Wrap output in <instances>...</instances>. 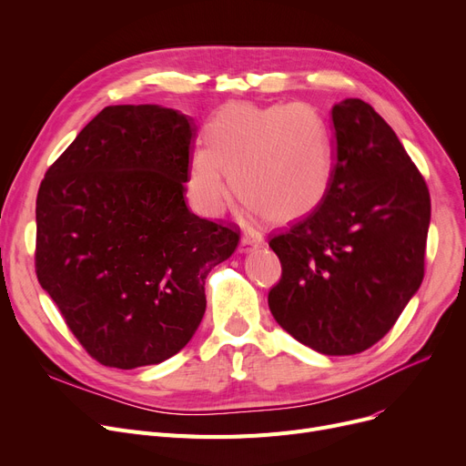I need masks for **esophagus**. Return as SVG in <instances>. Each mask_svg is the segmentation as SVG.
Here are the masks:
<instances>
[{"label": "esophagus", "mask_w": 466, "mask_h": 466, "mask_svg": "<svg viewBox=\"0 0 466 466\" xmlns=\"http://www.w3.org/2000/svg\"><path fill=\"white\" fill-rule=\"evenodd\" d=\"M262 243L260 236L255 234H243L241 236V251H251L253 248H258Z\"/></svg>", "instance_id": "esophagus-1"}]
</instances>
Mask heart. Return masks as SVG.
<instances>
[{
	"label": "heart",
	"instance_id": "heart-1",
	"mask_svg": "<svg viewBox=\"0 0 466 466\" xmlns=\"http://www.w3.org/2000/svg\"><path fill=\"white\" fill-rule=\"evenodd\" d=\"M208 149L190 160L188 185L198 209L218 217L236 194L253 215L295 223L319 208L332 185V130L309 104L220 107L204 130Z\"/></svg>",
	"mask_w": 466,
	"mask_h": 466
}]
</instances>
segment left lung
<instances>
[{
    "instance_id": "1",
    "label": "left lung",
    "mask_w": 466,
    "mask_h": 466,
    "mask_svg": "<svg viewBox=\"0 0 466 466\" xmlns=\"http://www.w3.org/2000/svg\"><path fill=\"white\" fill-rule=\"evenodd\" d=\"M336 162L325 202L270 234L281 278L268 292L274 319L325 355L372 348L425 276L427 183L370 104L332 107Z\"/></svg>"
}]
</instances>
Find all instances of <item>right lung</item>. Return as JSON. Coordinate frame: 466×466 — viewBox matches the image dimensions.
<instances>
[{"label": "right lung", "instance_id": "1", "mask_svg": "<svg viewBox=\"0 0 466 466\" xmlns=\"http://www.w3.org/2000/svg\"><path fill=\"white\" fill-rule=\"evenodd\" d=\"M192 118L160 106L97 113L46 169L35 204V274L100 364L130 370L181 351L198 329L211 268L239 230L188 211Z\"/></svg>", "mask_w": 466, "mask_h": 466}]
</instances>
